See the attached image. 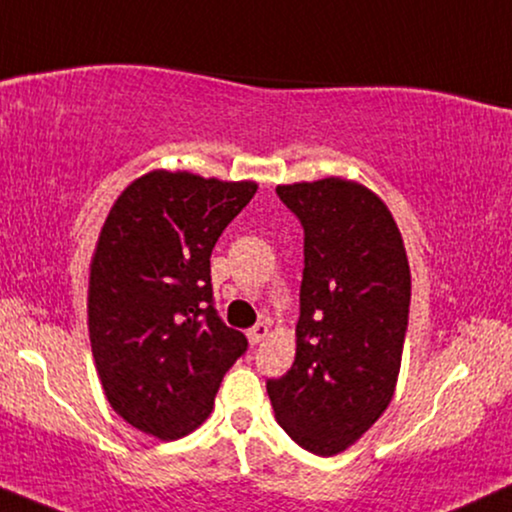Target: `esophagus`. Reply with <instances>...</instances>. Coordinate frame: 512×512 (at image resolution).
<instances>
[{"mask_svg":"<svg viewBox=\"0 0 512 512\" xmlns=\"http://www.w3.org/2000/svg\"><path fill=\"white\" fill-rule=\"evenodd\" d=\"M265 335H268V324H265V321H258L256 326L249 328L247 338H249L251 345H258V342H263Z\"/></svg>","mask_w":512,"mask_h":512,"instance_id":"34e87169","label":"esophagus"}]
</instances>
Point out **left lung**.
<instances>
[{
  "label": "left lung",
  "mask_w": 512,
  "mask_h": 512,
  "mask_svg": "<svg viewBox=\"0 0 512 512\" xmlns=\"http://www.w3.org/2000/svg\"><path fill=\"white\" fill-rule=\"evenodd\" d=\"M303 226L296 361L268 396L303 450L331 457L387 410L401 370L410 268L387 205L347 179L277 186Z\"/></svg>",
  "instance_id": "left-lung-1"
}]
</instances>
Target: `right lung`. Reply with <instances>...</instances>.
Segmentation results:
<instances>
[{"label": "right lung", "instance_id": "add662e5", "mask_svg": "<svg viewBox=\"0 0 512 512\" xmlns=\"http://www.w3.org/2000/svg\"><path fill=\"white\" fill-rule=\"evenodd\" d=\"M254 193V181L156 170L104 221L90 263V345L107 401L139 431L191 433L247 352L214 307L209 256Z\"/></svg>", "mask_w": 512, "mask_h": 512}]
</instances>
